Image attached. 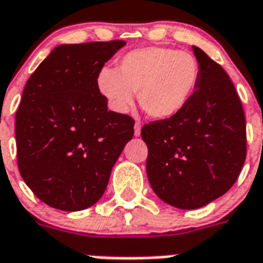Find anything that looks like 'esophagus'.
<instances>
[{"label":"esophagus","instance_id":"obj_1","mask_svg":"<svg viewBox=\"0 0 263 263\" xmlns=\"http://www.w3.org/2000/svg\"><path fill=\"white\" fill-rule=\"evenodd\" d=\"M134 134H136V136H140V134H141V123H140V122H136V125H134Z\"/></svg>","mask_w":263,"mask_h":263}]
</instances>
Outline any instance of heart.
<instances>
[{
    "label": "heart",
    "mask_w": 263,
    "mask_h": 263,
    "mask_svg": "<svg viewBox=\"0 0 263 263\" xmlns=\"http://www.w3.org/2000/svg\"><path fill=\"white\" fill-rule=\"evenodd\" d=\"M200 79L197 59L173 48L149 46L121 58L118 71L104 67L97 87L117 112H126L137 93L148 117L168 119L188 105Z\"/></svg>",
    "instance_id": "heart-1"
}]
</instances>
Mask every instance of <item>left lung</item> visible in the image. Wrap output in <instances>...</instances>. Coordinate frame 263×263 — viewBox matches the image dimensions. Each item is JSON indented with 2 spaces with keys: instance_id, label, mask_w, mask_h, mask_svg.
Returning a JSON list of instances; mask_svg holds the SVG:
<instances>
[{
  "instance_id": "left-lung-1",
  "label": "left lung",
  "mask_w": 263,
  "mask_h": 263,
  "mask_svg": "<svg viewBox=\"0 0 263 263\" xmlns=\"http://www.w3.org/2000/svg\"><path fill=\"white\" fill-rule=\"evenodd\" d=\"M199 85L180 114L142 126L146 176L170 205L195 210L233 186L247 154L243 105L229 75L197 46Z\"/></svg>"
}]
</instances>
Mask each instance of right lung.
I'll list each match as a JSON object with an SVG mask.
<instances>
[{"label":"right lung","mask_w":263,"mask_h":263,"mask_svg":"<svg viewBox=\"0 0 263 263\" xmlns=\"http://www.w3.org/2000/svg\"><path fill=\"white\" fill-rule=\"evenodd\" d=\"M125 41L59 45L26 83L16 112L20 176L40 200L63 211L99 201L133 138V118L108 111L97 87Z\"/></svg>","instance_id":"right-lung-1"}]
</instances>
